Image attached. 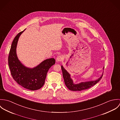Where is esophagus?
Instances as JSON below:
<instances>
[{
    "label": "esophagus",
    "instance_id": "1",
    "mask_svg": "<svg viewBox=\"0 0 120 120\" xmlns=\"http://www.w3.org/2000/svg\"><path fill=\"white\" fill-rule=\"evenodd\" d=\"M63 59V57L61 55H59L56 58V61L57 62H60L61 60H62Z\"/></svg>",
    "mask_w": 120,
    "mask_h": 120
}]
</instances>
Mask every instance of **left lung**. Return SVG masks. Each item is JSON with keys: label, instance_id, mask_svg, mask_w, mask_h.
<instances>
[{"label": "left lung", "instance_id": "8db88e82", "mask_svg": "<svg viewBox=\"0 0 120 120\" xmlns=\"http://www.w3.org/2000/svg\"><path fill=\"white\" fill-rule=\"evenodd\" d=\"M61 67L65 85L70 90L72 91H81L89 89L98 82L103 77V72L100 77L95 80L81 82L78 84H74L73 80L71 78L70 74L64 68L62 65L61 66ZM103 69L104 70V67L103 68Z\"/></svg>", "mask_w": 120, "mask_h": 120}]
</instances>
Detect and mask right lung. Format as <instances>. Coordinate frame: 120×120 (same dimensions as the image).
<instances>
[{
  "instance_id": "1",
  "label": "right lung",
  "mask_w": 120,
  "mask_h": 120,
  "mask_svg": "<svg viewBox=\"0 0 120 120\" xmlns=\"http://www.w3.org/2000/svg\"><path fill=\"white\" fill-rule=\"evenodd\" d=\"M19 33L14 39L8 57V64L13 78L19 85L31 90L40 89L45 83L47 72L55 63L54 58L46 59L37 66L30 68L24 65L18 59L17 47L18 39L25 31Z\"/></svg>"
}]
</instances>
